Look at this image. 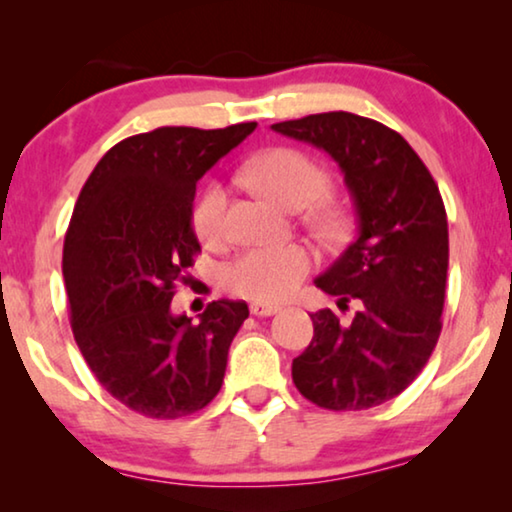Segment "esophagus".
<instances>
[{
  "label": "esophagus",
  "mask_w": 512,
  "mask_h": 512,
  "mask_svg": "<svg viewBox=\"0 0 512 512\" xmlns=\"http://www.w3.org/2000/svg\"><path fill=\"white\" fill-rule=\"evenodd\" d=\"M278 311H280L278 304H266V301H253V304H250V313L257 315V318H269V315Z\"/></svg>",
  "instance_id": "esophagus-1"
}]
</instances>
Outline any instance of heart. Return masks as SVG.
I'll return each mask as SVG.
<instances>
[{
	"label": "heart",
	"instance_id": "b5f03b06",
	"mask_svg": "<svg viewBox=\"0 0 512 512\" xmlns=\"http://www.w3.org/2000/svg\"><path fill=\"white\" fill-rule=\"evenodd\" d=\"M241 181L285 211L306 209V225L318 236L336 239L345 229V215L336 204L317 199L327 192L329 176L318 162L294 148L266 150L241 169ZM227 190L211 181L199 192L192 208V227L204 243L225 234ZM313 257L301 246L250 248L222 269V283L232 294L253 301H280L297 290L311 271Z\"/></svg>",
	"mask_w": 512,
	"mask_h": 512
}]
</instances>
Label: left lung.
Listing matches in <instances>:
<instances>
[{
	"label": "left lung",
	"instance_id": "1",
	"mask_svg": "<svg viewBox=\"0 0 512 512\" xmlns=\"http://www.w3.org/2000/svg\"><path fill=\"white\" fill-rule=\"evenodd\" d=\"M311 143L343 171L357 239L315 278L338 306L355 299L350 325L311 313L313 341L294 357L292 380L329 410L390 401L420 376L441 336L448 278V215L429 169L394 129L331 111L271 125Z\"/></svg>",
	"mask_w": 512,
	"mask_h": 512
}]
</instances>
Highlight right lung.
I'll use <instances>...</instances> for the list:
<instances>
[{
  "mask_svg": "<svg viewBox=\"0 0 512 512\" xmlns=\"http://www.w3.org/2000/svg\"><path fill=\"white\" fill-rule=\"evenodd\" d=\"M255 127L129 136L78 194L62 257L71 329L104 390L146 417L176 420L208 406L248 318L246 301L220 299L192 322L171 313V299L201 250L192 229L199 178Z\"/></svg>",
  "mask_w": 512,
  "mask_h": 512,
  "instance_id": "right-lung-1",
  "label": "right lung"
}]
</instances>
